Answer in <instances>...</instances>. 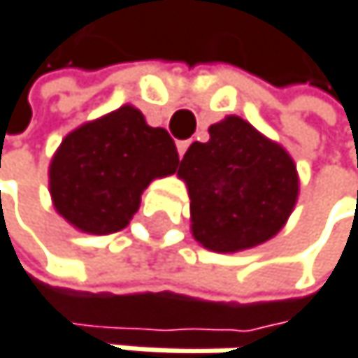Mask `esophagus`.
Instances as JSON below:
<instances>
[{
    "label": "esophagus",
    "instance_id": "esophagus-1",
    "mask_svg": "<svg viewBox=\"0 0 358 358\" xmlns=\"http://www.w3.org/2000/svg\"><path fill=\"white\" fill-rule=\"evenodd\" d=\"M187 150H189V141H178V155H180V159L185 157Z\"/></svg>",
    "mask_w": 358,
    "mask_h": 358
}]
</instances>
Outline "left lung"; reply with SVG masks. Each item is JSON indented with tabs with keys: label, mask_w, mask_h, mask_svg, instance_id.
Returning a JSON list of instances; mask_svg holds the SVG:
<instances>
[{
	"label": "left lung",
	"mask_w": 358,
	"mask_h": 358,
	"mask_svg": "<svg viewBox=\"0 0 358 358\" xmlns=\"http://www.w3.org/2000/svg\"><path fill=\"white\" fill-rule=\"evenodd\" d=\"M208 133L206 143H191L178 169L189 187L195 241L219 253L266 243L294 208V161L236 115Z\"/></svg>",
	"instance_id": "obj_1"
}]
</instances>
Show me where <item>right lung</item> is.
Instances as JSON below:
<instances>
[{
  "label": "right lung",
  "mask_w": 358,
  "mask_h": 358,
  "mask_svg": "<svg viewBox=\"0 0 358 358\" xmlns=\"http://www.w3.org/2000/svg\"><path fill=\"white\" fill-rule=\"evenodd\" d=\"M178 150L165 129L145 124L131 105L87 122L68 135L51 161V197L77 229L113 234L127 227L143 189L178 169Z\"/></svg>",
  "instance_id": "1"
}]
</instances>
